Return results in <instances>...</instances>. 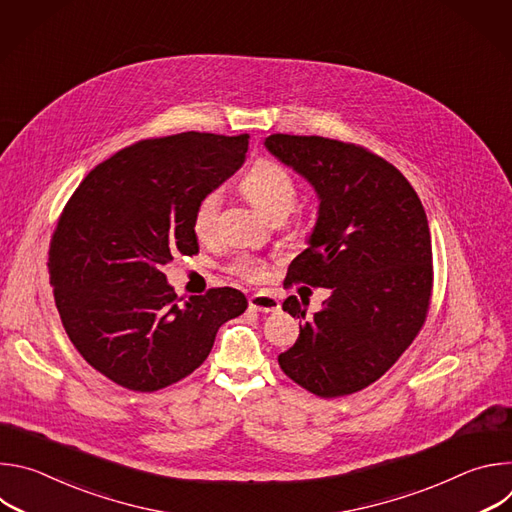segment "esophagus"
Here are the masks:
<instances>
[{
  "mask_svg": "<svg viewBox=\"0 0 512 512\" xmlns=\"http://www.w3.org/2000/svg\"><path fill=\"white\" fill-rule=\"evenodd\" d=\"M249 306L253 308V310H257V312H277L279 308H281V304H279V300L275 298V296H271V294H263V291H259V294H253L251 298H249Z\"/></svg>",
  "mask_w": 512,
  "mask_h": 512,
  "instance_id": "obj_1",
  "label": "esophagus"
}]
</instances>
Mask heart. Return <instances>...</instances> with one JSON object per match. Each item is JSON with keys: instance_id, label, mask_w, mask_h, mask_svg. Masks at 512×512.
Masks as SVG:
<instances>
[{"instance_id": "b5f03b06", "label": "heart", "mask_w": 512, "mask_h": 512, "mask_svg": "<svg viewBox=\"0 0 512 512\" xmlns=\"http://www.w3.org/2000/svg\"><path fill=\"white\" fill-rule=\"evenodd\" d=\"M241 190L247 200L267 218H285L294 210L298 202V182L287 168L271 160H259L241 180ZM218 206H221V194L216 190L206 192L192 214V229L198 239H206L214 231ZM231 271L243 279L259 281L265 277V263L239 255L231 263Z\"/></svg>"}]
</instances>
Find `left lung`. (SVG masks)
I'll list each match as a JSON object with an SVG mask.
<instances>
[{
    "instance_id": "1",
    "label": "left lung",
    "mask_w": 512,
    "mask_h": 512,
    "mask_svg": "<svg viewBox=\"0 0 512 512\" xmlns=\"http://www.w3.org/2000/svg\"><path fill=\"white\" fill-rule=\"evenodd\" d=\"M265 148L320 200L308 249L291 261L287 281L330 289L308 320L304 300L283 302L306 322L279 367L318 397L352 395L381 379L425 322L433 267L423 204L393 164L360 145L273 133Z\"/></svg>"
}]
</instances>
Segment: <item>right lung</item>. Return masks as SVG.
<instances>
[{
	"instance_id": "right-lung-1",
	"label": "right lung",
	"mask_w": 512,
	"mask_h": 512,
	"mask_svg": "<svg viewBox=\"0 0 512 512\" xmlns=\"http://www.w3.org/2000/svg\"><path fill=\"white\" fill-rule=\"evenodd\" d=\"M249 135L178 133L117 152L66 202L48 251L62 326L113 383L152 393L206 360L216 332L247 310L233 287L178 300L164 275L174 255L198 253V200L245 162Z\"/></svg>"
}]
</instances>
